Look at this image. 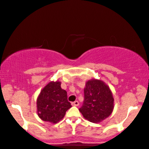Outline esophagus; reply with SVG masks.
<instances>
[{
	"label": "esophagus",
	"instance_id": "esophagus-1",
	"mask_svg": "<svg viewBox=\"0 0 149 149\" xmlns=\"http://www.w3.org/2000/svg\"><path fill=\"white\" fill-rule=\"evenodd\" d=\"M79 103L78 101H74V102H72V106H79Z\"/></svg>",
	"mask_w": 149,
	"mask_h": 149
}]
</instances>
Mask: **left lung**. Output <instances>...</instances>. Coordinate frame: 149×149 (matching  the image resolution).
<instances>
[{"instance_id": "1", "label": "left lung", "mask_w": 149, "mask_h": 149, "mask_svg": "<svg viewBox=\"0 0 149 149\" xmlns=\"http://www.w3.org/2000/svg\"><path fill=\"white\" fill-rule=\"evenodd\" d=\"M84 100L79 111L86 119L100 123L111 115L113 109L112 93L104 81L91 79L86 83Z\"/></svg>"}]
</instances>
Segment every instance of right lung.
<instances>
[{
	"instance_id": "obj_1",
	"label": "right lung",
	"mask_w": 149,
	"mask_h": 149,
	"mask_svg": "<svg viewBox=\"0 0 149 149\" xmlns=\"http://www.w3.org/2000/svg\"><path fill=\"white\" fill-rule=\"evenodd\" d=\"M60 81H50L40 92L37 99V112L44 121L56 123L63 118L71 107L66 91L61 88Z\"/></svg>"
}]
</instances>
